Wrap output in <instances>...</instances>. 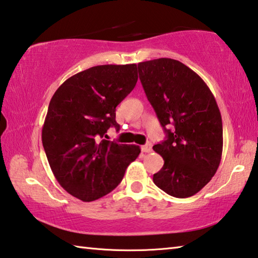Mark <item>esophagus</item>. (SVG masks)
<instances>
[{"mask_svg":"<svg viewBox=\"0 0 258 258\" xmlns=\"http://www.w3.org/2000/svg\"><path fill=\"white\" fill-rule=\"evenodd\" d=\"M141 149H142V151H143V152H147V154H149V152H151V151H152V146H151V143H147V145L142 146V147H141Z\"/></svg>","mask_w":258,"mask_h":258,"instance_id":"1","label":"esophagus"}]
</instances>
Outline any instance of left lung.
Instances as JSON below:
<instances>
[{
    "mask_svg": "<svg viewBox=\"0 0 258 258\" xmlns=\"http://www.w3.org/2000/svg\"><path fill=\"white\" fill-rule=\"evenodd\" d=\"M139 77L166 140L154 146L164 166L154 183L187 198L212 180L221 163L223 127L216 100L202 77L180 61L160 58L138 63ZM173 124V131L165 126Z\"/></svg>",
    "mask_w": 258,
    "mask_h": 258,
    "instance_id": "obj_1",
    "label": "left lung"
}]
</instances>
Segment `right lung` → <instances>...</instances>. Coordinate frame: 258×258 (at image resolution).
<instances>
[{
  "mask_svg": "<svg viewBox=\"0 0 258 258\" xmlns=\"http://www.w3.org/2000/svg\"><path fill=\"white\" fill-rule=\"evenodd\" d=\"M138 82L137 64H103L69 77L52 97L42 142L59 184L83 202L111 192L139 146L108 141L109 127L119 130L116 107Z\"/></svg>",
  "mask_w": 258,
  "mask_h": 258,
  "instance_id": "right-lung-1",
  "label": "right lung"
}]
</instances>
